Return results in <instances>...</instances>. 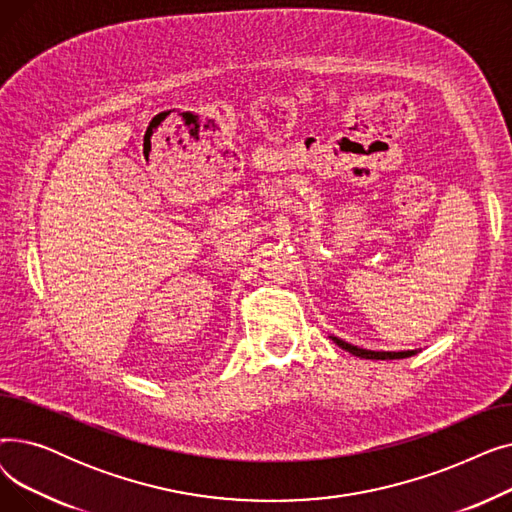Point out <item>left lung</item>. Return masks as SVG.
Wrapping results in <instances>:
<instances>
[{"label":"left lung","mask_w":512,"mask_h":512,"mask_svg":"<svg viewBox=\"0 0 512 512\" xmlns=\"http://www.w3.org/2000/svg\"><path fill=\"white\" fill-rule=\"evenodd\" d=\"M340 348H344V351H348L351 355H355V357H361V359H405V357H411V355H415L413 351H402V353H384V351H365V348H359V346H353V344H348V342H344V340H340V338H332Z\"/></svg>","instance_id":"obj_1"}]
</instances>
